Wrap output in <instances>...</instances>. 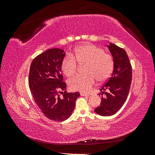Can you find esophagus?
Here are the masks:
<instances>
[{
    "label": "esophagus",
    "mask_w": 155,
    "mask_h": 155,
    "mask_svg": "<svg viewBox=\"0 0 155 155\" xmlns=\"http://www.w3.org/2000/svg\"><path fill=\"white\" fill-rule=\"evenodd\" d=\"M80 95H81V96H89L88 94L84 93V92H80Z\"/></svg>",
    "instance_id": "esophagus-1"
}]
</instances>
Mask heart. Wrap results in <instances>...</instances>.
<instances>
[{"label":"heart","instance_id":"obj_1","mask_svg":"<svg viewBox=\"0 0 155 155\" xmlns=\"http://www.w3.org/2000/svg\"><path fill=\"white\" fill-rule=\"evenodd\" d=\"M87 63V74L78 75L69 81V87L73 91L88 92L97 79L104 81L113 71L114 59L112 56L105 53L104 50L92 44L79 46L74 50L73 54H67L62 61L61 69L68 77L76 72L78 64Z\"/></svg>","mask_w":155,"mask_h":155}]
</instances>
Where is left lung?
I'll list each match as a JSON object with an SVG mask.
<instances>
[{
    "mask_svg": "<svg viewBox=\"0 0 155 155\" xmlns=\"http://www.w3.org/2000/svg\"><path fill=\"white\" fill-rule=\"evenodd\" d=\"M107 48L114 59V68L109 80L100 88L101 105L94 109L96 114L102 116L114 115L121 109L127 97L132 80V68L125 50L110 43ZM104 93L105 97H102Z\"/></svg>",
    "mask_w": 155,
    "mask_h": 155,
    "instance_id": "8db88e82",
    "label": "left lung"
}]
</instances>
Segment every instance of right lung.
I'll return each instance as SVG.
<instances>
[{
	"mask_svg": "<svg viewBox=\"0 0 155 155\" xmlns=\"http://www.w3.org/2000/svg\"><path fill=\"white\" fill-rule=\"evenodd\" d=\"M65 54L59 48L47 50L32 61L29 74L30 89L37 106L46 118L57 121L66 120L72 115L80 96L78 92L65 91L67 85L61 74Z\"/></svg>",
	"mask_w": 155,
	"mask_h": 155,
	"instance_id": "obj_1",
	"label": "right lung"
}]
</instances>
